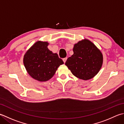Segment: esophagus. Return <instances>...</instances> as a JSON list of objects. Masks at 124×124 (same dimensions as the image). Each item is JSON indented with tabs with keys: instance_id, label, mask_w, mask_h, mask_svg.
Returning a JSON list of instances; mask_svg holds the SVG:
<instances>
[{
	"instance_id": "obj_1",
	"label": "esophagus",
	"mask_w": 124,
	"mask_h": 124,
	"mask_svg": "<svg viewBox=\"0 0 124 124\" xmlns=\"http://www.w3.org/2000/svg\"><path fill=\"white\" fill-rule=\"evenodd\" d=\"M67 60V57H65V58H64V59H63V61L64 63H65V62H66Z\"/></svg>"
}]
</instances>
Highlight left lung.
Returning a JSON list of instances; mask_svg holds the SVG:
<instances>
[{
	"label": "left lung",
	"mask_w": 124,
	"mask_h": 124,
	"mask_svg": "<svg viewBox=\"0 0 124 124\" xmlns=\"http://www.w3.org/2000/svg\"><path fill=\"white\" fill-rule=\"evenodd\" d=\"M73 52L65 64L75 76L88 80L98 74L103 64V54L93 42L87 39L80 41L75 44Z\"/></svg>",
	"instance_id": "obj_1"
}]
</instances>
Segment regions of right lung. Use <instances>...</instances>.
<instances>
[{
  "mask_svg": "<svg viewBox=\"0 0 124 124\" xmlns=\"http://www.w3.org/2000/svg\"><path fill=\"white\" fill-rule=\"evenodd\" d=\"M48 45L47 42L38 41L23 56V64L28 74L40 82L52 78L58 67L64 63L57 54L48 49Z\"/></svg>",
  "mask_w": 124,
  "mask_h": 124,
  "instance_id": "1",
  "label": "right lung"
}]
</instances>
